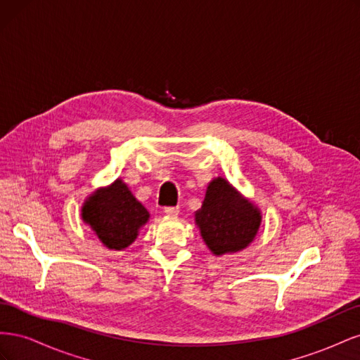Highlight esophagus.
<instances>
[{"label": "esophagus", "mask_w": 360, "mask_h": 360, "mask_svg": "<svg viewBox=\"0 0 360 360\" xmlns=\"http://www.w3.org/2000/svg\"><path fill=\"white\" fill-rule=\"evenodd\" d=\"M163 212H165V213L169 214V216H176V214H179V212H180V207H179V205L165 207V209H163Z\"/></svg>", "instance_id": "obj_1"}]
</instances>
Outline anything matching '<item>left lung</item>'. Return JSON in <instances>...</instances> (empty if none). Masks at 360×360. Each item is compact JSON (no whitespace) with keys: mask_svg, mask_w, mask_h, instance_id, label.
<instances>
[{"mask_svg":"<svg viewBox=\"0 0 360 360\" xmlns=\"http://www.w3.org/2000/svg\"><path fill=\"white\" fill-rule=\"evenodd\" d=\"M195 221L212 252L222 255L237 252L254 240L261 216L230 183L219 177L207 188L201 209L195 213Z\"/></svg>","mask_w":360,"mask_h":360,"instance_id":"obj_1","label":"left lung"}]
</instances>
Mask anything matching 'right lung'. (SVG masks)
I'll return each instance as SVG.
<instances>
[{
	"label": "right lung",
	"instance_id": "1",
	"mask_svg": "<svg viewBox=\"0 0 360 360\" xmlns=\"http://www.w3.org/2000/svg\"><path fill=\"white\" fill-rule=\"evenodd\" d=\"M148 216L146 207L122 180L91 195L82 207L84 221L110 249H123L132 243Z\"/></svg>",
	"mask_w": 360,
	"mask_h": 360
}]
</instances>
